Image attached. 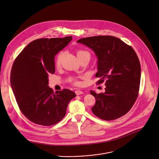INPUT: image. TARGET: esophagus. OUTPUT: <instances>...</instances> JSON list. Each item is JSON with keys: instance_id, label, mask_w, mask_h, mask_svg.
I'll use <instances>...</instances> for the list:
<instances>
[{"instance_id": "1", "label": "esophagus", "mask_w": 159, "mask_h": 159, "mask_svg": "<svg viewBox=\"0 0 159 159\" xmlns=\"http://www.w3.org/2000/svg\"><path fill=\"white\" fill-rule=\"evenodd\" d=\"M75 94L77 95H80V94H83V92L82 91H80V90H77V91H75Z\"/></svg>"}]
</instances>
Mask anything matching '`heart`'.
<instances>
[{"label":"heart","instance_id":"b5f03b06","mask_svg":"<svg viewBox=\"0 0 159 159\" xmlns=\"http://www.w3.org/2000/svg\"><path fill=\"white\" fill-rule=\"evenodd\" d=\"M89 54L87 51H83V50H78L77 51V54L78 57H79L80 56H82V55H84V54ZM63 54H64V52L61 51L58 53V54L57 55L56 58V61H55L56 66H60V65L61 61V60H62V57L63 56Z\"/></svg>","mask_w":159,"mask_h":159}]
</instances>
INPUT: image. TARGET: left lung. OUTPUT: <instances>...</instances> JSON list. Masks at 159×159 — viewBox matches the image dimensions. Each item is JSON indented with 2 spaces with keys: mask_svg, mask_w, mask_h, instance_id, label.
Listing matches in <instances>:
<instances>
[{
  "mask_svg": "<svg viewBox=\"0 0 159 159\" xmlns=\"http://www.w3.org/2000/svg\"><path fill=\"white\" fill-rule=\"evenodd\" d=\"M93 49L98 58L96 77L101 84L106 80L105 92L97 94L91 108L101 119L112 120L125 115L134 104L138 96L141 65L134 50L113 36H94L77 41Z\"/></svg>",
  "mask_w": 159,
  "mask_h": 159,
  "instance_id": "8db88e82",
  "label": "left lung"
}]
</instances>
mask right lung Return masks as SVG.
Listing matches in <instances>:
<instances>
[{"instance_id": "add662e5", "label": "right lung", "mask_w": 159, "mask_h": 159, "mask_svg": "<svg viewBox=\"0 0 159 159\" xmlns=\"http://www.w3.org/2000/svg\"><path fill=\"white\" fill-rule=\"evenodd\" d=\"M71 40V36L35 40L14 61L10 77L14 95L23 114L36 124L49 126L59 122L70 100L76 96L67 89L54 93L48 86L49 75L55 72V56Z\"/></svg>"}]
</instances>
